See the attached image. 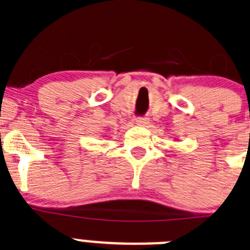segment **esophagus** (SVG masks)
I'll list each match as a JSON object with an SVG mask.
<instances>
[{"label":"esophagus","instance_id":"obj_1","mask_svg":"<svg viewBox=\"0 0 250 250\" xmlns=\"http://www.w3.org/2000/svg\"><path fill=\"white\" fill-rule=\"evenodd\" d=\"M135 121H136V124H139V125H143V126H145V125L149 123V119H147L146 116H136Z\"/></svg>","mask_w":250,"mask_h":250}]
</instances>
